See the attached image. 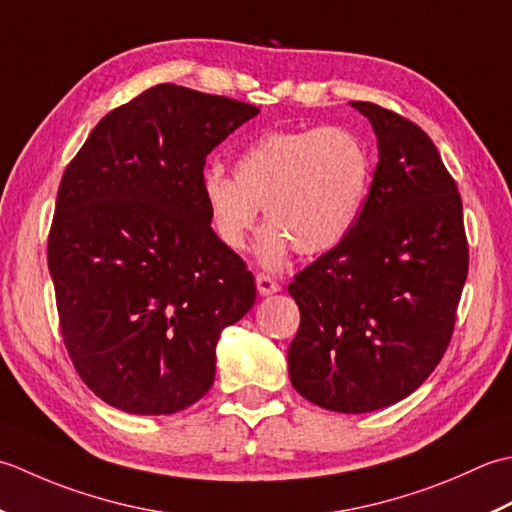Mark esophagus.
Instances as JSON below:
<instances>
[{
  "mask_svg": "<svg viewBox=\"0 0 512 512\" xmlns=\"http://www.w3.org/2000/svg\"><path fill=\"white\" fill-rule=\"evenodd\" d=\"M256 287L260 296H271L280 291V285L269 274H256Z\"/></svg>",
  "mask_w": 512,
  "mask_h": 512,
  "instance_id": "esophagus-1",
  "label": "esophagus"
}]
</instances>
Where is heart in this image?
I'll use <instances>...</instances> for the list:
<instances>
[{"mask_svg": "<svg viewBox=\"0 0 512 512\" xmlns=\"http://www.w3.org/2000/svg\"><path fill=\"white\" fill-rule=\"evenodd\" d=\"M371 179V156L347 128L271 130L236 156L234 176L207 170L201 196L214 236L243 249L263 205L269 225L258 254L265 265L283 263L289 247L322 254L356 225Z\"/></svg>", "mask_w": 512, "mask_h": 512, "instance_id": "heart-1", "label": "heart"}]
</instances>
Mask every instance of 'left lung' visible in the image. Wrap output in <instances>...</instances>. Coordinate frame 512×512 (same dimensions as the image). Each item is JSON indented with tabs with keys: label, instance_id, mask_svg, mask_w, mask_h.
<instances>
[{
	"label": "left lung",
	"instance_id": "obj_1",
	"mask_svg": "<svg viewBox=\"0 0 512 512\" xmlns=\"http://www.w3.org/2000/svg\"><path fill=\"white\" fill-rule=\"evenodd\" d=\"M351 106L371 121L380 161L347 238L289 283L300 327L287 360L305 400L367 413L404 400L440 364L468 243L462 196L429 134L375 103Z\"/></svg>",
	"mask_w": 512,
	"mask_h": 512
}]
</instances>
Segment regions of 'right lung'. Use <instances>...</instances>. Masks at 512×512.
Listing matches in <instances>:
<instances>
[{
  "label": "right lung",
  "mask_w": 512,
  "mask_h": 512,
  "mask_svg": "<svg viewBox=\"0 0 512 512\" xmlns=\"http://www.w3.org/2000/svg\"><path fill=\"white\" fill-rule=\"evenodd\" d=\"M260 110L159 83L114 108L61 176L48 234L59 327L86 387L114 409L170 415L212 389L216 342L256 300L214 236L205 156Z\"/></svg>",
  "instance_id": "add662e5"
}]
</instances>
